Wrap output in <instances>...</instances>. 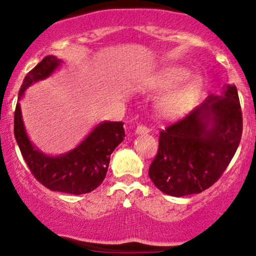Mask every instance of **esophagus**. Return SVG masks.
<instances>
[{"instance_id": "esophagus-1", "label": "esophagus", "mask_w": 256, "mask_h": 256, "mask_svg": "<svg viewBox=\"0 0 256 256\" xmlns=\"http://www.w3.org/2000/svg\"><path fill=\"white\" fill-rule=\"evenodd\" d=\"M149 131H150V130H149V128L144 125H138L137 128H136V134H148Z\"/></svg>"}]
</instances>
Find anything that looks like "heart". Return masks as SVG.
I'll return each mask as SVG.
<instances>
[{
	"instance_id": "obj_1",
	"label": "heart",
	"mask_w": 256,
	"mask_h": 256,
	"mask_svg": "<svg viewBox=\"0 0 256 256\" xmlns=\"http://www.w3.org/2000/svg\"><path fill=\"white\" fill-rule=\"evenodd\" d=\"M190 71L182 66H172L165 68L158 76L152 77L149 84L156 89H166L180 84L186 79V82L179 85L177 89L172 90L160 100L158 106V114L164 118H174L185 110L188 104L195 98L200 89L198 77H190Z\"/></svg>"
}]
</instances>
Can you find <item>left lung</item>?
I'll return each mask as SVG.
<instances>
[{
	"mask_svg": "<svg viewBox=\"0 0 256 256\" xmlns=\"http://www.w3.org/2000/svg\"><path fill=\"white\" fill-rule=\"evenodd\" d=\"M243 131L242 110L234 85L160 131L149 177L171 196L202 192L222 177L234 158Z\"/></svg>",
	"mask_w": 256,
	"mask_h": 256,
	"instance_id": "left-lung-1",
	"label": "left lung"
}]
</instances>
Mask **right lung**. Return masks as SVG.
<instances>
[{
  "mask_svg": "<svg viewBox=\"0 0 256 256\" xmlns=\"http://www.w3.org/2000/svg\"><path fill=\"white\" fill-rule=\"evenodd\" d=\"M61 61L48 55L26 74L19 98L34 82L52 74ZM122 122H104L96 126L77 148L61 156L44 155L28 140L19 102L14 112V136L34 177L52 192L82 195L95 190L107 174L110 154L124 140Z\"/></svg>",
  "mask_w": 256,
  "mask_h": 256,
  "instance_id": "obj_1",
  "label": "right lung"
}]
</instances>
